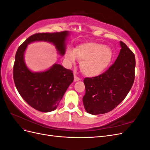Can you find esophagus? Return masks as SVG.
<instances>
[{
	"mask_svg": "<svg viewBox=\"0 0 150 150\" xmlns=\"http://www.w3.org/2000/svg\"><path fill=\"white\" fill-rule=\"evenodd\" d=\"M80 79H81L79 78H78V76H76V75H74V82H76V81H79Z\"/></svg>",
	"mask_w": 150,
	"mask_h": 150,
	"instance_id": "34e87169",
	"label": "esophagus"
}]
</instances>
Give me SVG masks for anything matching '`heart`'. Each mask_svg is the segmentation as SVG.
Returning a JSON list of instances; mask_svg holds the SVG:
<instances>
[{
  "mask_svg": "<svg viewBox=\"0 0 150 150\" xmlns=\"http://www.w3.org/2000/svg\"><path fill=\"white\" fill-rule=\"evenodd\" d=\"M75 56L80 61V67L83 73L89 77L101 75L110 66L112 59V49L103 44L89 42L81 44L74 51L67 49L66 60L73 63Z\"/></svg>",
  "mask_w": 150,
  "mask_h": 150,
  "instance_id": "1",
  "label": "heart"
}]
</instances>
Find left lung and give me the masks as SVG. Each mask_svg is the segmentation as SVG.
Returning a JSON list of instances; mask_svg holds the SVG:
<instances>
[{
	"mask_svg": "<svg viewBox=\"0 0 150 150\" xmlns=\"http://www.w3.org/2000/svg\"><path fill=\"white\" fill-rule=\"evenodd\" d=\"M121 50L115 63L101 75L84 79L83 101L86 112L96 115L111 111L124 100L134 81L135 56L120 41Z\"/></svg>",
	"mask_w": 150,
	"mask_h": 150,
	"instance_id": "1",
	"label": "left lung"
}]
</instances>
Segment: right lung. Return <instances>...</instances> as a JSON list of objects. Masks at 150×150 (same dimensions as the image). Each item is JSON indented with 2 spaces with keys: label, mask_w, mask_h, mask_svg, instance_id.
I'll use <instances>...</instances> for the list:
<instances>
[{
  "label": "right lung",
  "mask_w": 150,
  "mask_h": 150,
  "mask_svg": "<svg viewBox=\"0 0 150 150\" xmlns=\"http://www.w3.org/2000/svg\"><path fill=\"white\" fill-rule=\"evenodd\" d=\"M67 30L54 33H37L30 36L18 48L13 68L16 87L21 97L36 110L47 112L55 110L69 86L73 82L71 70L54 64L47 71L32 72L26 66L24 52L28 45L35 41H46L55 46L61 56L66 51Z\"/></svg>",
  "instance_id": "add662e5"
}]
</instances>
